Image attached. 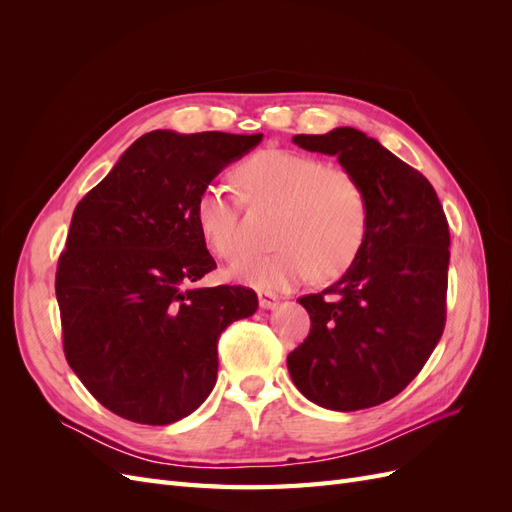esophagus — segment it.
<instances>
[{"label": "esophagus", "mask_w": 512, "mask_h": 512, "mask_svg": "<svg viewBox=\"0 0 512 512\" xmlns=\"http://www.w3.org/2000/svg\"><path fill=\"white\" fill-rule=\"evenodd\" d=\"M258 301H260L262 309H273L277 303H280V299H277L271 292H258Z\"/></svg>", "instance_id": "1"}]
</instances>
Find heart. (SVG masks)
<instances>
[{
  "mask_svg": "<svg viewBox=\"0 0 512 512\" xmlns=\"http://www.w3.org/2000/svg\"><path fill=\"white\" fill-rule=\"evenodd\" d=\"M250 205H277L269 254H243L226 269L228 280L265 292H284L316 273L331 280L359 256L367 237L369 207L363 185L344 168L286 149H265L237 168ZM200 237L213 254L241 250L239 209L220 183L200 190L194 205Z\"/></svg>",
  "mask_w": 512,
  "mask_h": 512,
  "instance_id": "heart-1",
  "label": "heart"
}]
</instances>
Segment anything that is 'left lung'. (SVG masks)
Segmentation results:
<instances>
[{
    "label": "left lung",
    "instance_id": "obj_1",
    "mask_svg": "<svg viewBox=\"0 0 512 512\" xmlns=\"http://www.w3.org/2000/svg\"><path fill=\"white\" fill-rule=\"evenodd\" d=\"M292 143L337 156L363 185L369 226L348 271L299 299L312 329L288 354L290 378L327 410L384 404L416 378L444 331L446 215L431 183L361 130L297 134Z\"/></svg>",
    "mask_w": 512,
    "mask_h": 512
}]
</instances>
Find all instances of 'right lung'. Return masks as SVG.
Here are the masks:
<instances>
[{
  "mask_svg": "<svg viewBox=\"0 0 512 512\" xmlns=\"http://www.w3.org/2000/svg\"><path fill=\"white\" fill-rule=\"evenodd\" d=\"M262 134L153 130L72 213L55 294L68 365L104 408L143 425L192 414L218 380V339L256 292L196 288L215 269L194 220L200 190Z\"/></svg>",
  "mask_w": 512,
  "mask_h": 512,
  "instance_id": "1",
  "label": "right lung"
}]
</instances>
